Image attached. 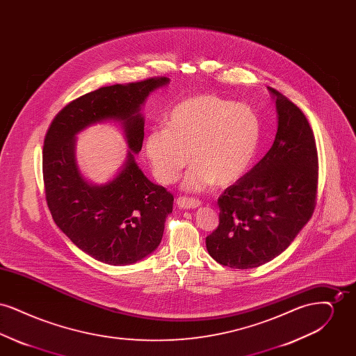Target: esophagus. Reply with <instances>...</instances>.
Returning <instances> with one entry per match:
<instances>
[{
  "label": "esophagus",
  "mask_w": 356,
  "mask_h": 356,
  "mask_svg": "<svg viewBox=\"0 0 356 356\" xmlns=\"http://www.w3.org/2000/svg\"><path fill=\"white\" fill-rule=\"evenodd\" d=\"M176 204L180 207V208H184V209H191V208H197L202 205L200 200H196V199H192V197H177Z\"/></svg>",
  "instance_id": "esophagus-1"
}]
</instances>
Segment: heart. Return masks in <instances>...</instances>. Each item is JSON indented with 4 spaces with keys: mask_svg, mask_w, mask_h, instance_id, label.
Here are the masks:
<instances>
[{
    "mask_svg": "<svg viewBox=\"0 0 356 356\" xmlns=\"http://www.w3.org/2000/svg\"><path fill=\"white\" fill-rule=\"evenodd\" d=\"M260 120L245 104L216 95L186 97L170 108L167 127L152 128L145 152L153 175L172 184L191 160L183 188L200 192L218 183L229 186L254 163L260 145Z\"/></svg>",
    "mask_w": 356,
    "mask_h": 356,
    "instance_id": "b5f03b06",
    "label": "heart"
}]
</instances>
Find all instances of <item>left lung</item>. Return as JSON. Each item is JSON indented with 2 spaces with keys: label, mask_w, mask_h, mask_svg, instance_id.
Instances as JSON below:
<instances>
[{
  "label": "left lung",
  "mask_w": 356,
  "mask_h": 356,
  "mask_svg": "<svg viewBox=\"0 0 356 356\" xmlns=\"http://www.w3.org/2000/svg\"><path fill=\"white\" fill-rule=\"evenodd\" d=\"M277 132L271 149L221 193L218 228L205 238L221 266L254 268L282 254L311 219L318 193V151L305 113L268 88Z\"/></svg>",
  "instance_id": "1"
}]
</instances>
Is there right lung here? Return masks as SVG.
<instances>
[{"label": "right lung", "mask_w": 356, "mask_h": 356, "mask_svg": "<svg viewBox=\"0 0 356 356\" xmlns=\"http://www.w3.org/2000/svg\"><path fill=\"white\" fill-rule=\"evenodd\" d=\"M168 83L167 77H153L99 88L64 106L45 136L42 175L51 218L81 251L102 263L134 264L161 241L173 196L147 179L135 153L144 140L141 106L149 93ZM108 119L122 122L131 151L115 179L95 186L75 163V135Z\"/></svg>", "instance_id": "1"}]
</instances>
